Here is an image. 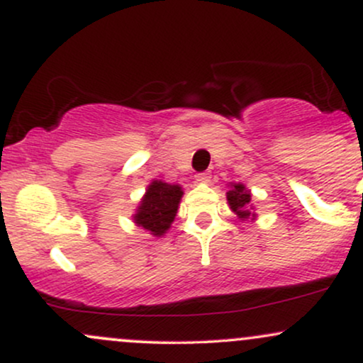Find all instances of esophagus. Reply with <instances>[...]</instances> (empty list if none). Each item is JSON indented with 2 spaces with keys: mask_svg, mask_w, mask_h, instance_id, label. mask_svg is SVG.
<instances>
[{
  "mask_svg": "<svg viewBox=\"0 0 363 363\" xmlns=\"http://www.w3.org/2000/svg\"><path fill=\"white\" fill-rule=\"evenodd\" d=\"M210 179H211V176L208 172H201L196 176V181H198L199 184H208V182H210Z\"/></svg>",
  "mask_w": 363,
  "mask_h": 363,
  "instance_id": "esophagus-1",
  "label": "esophagus"
}]
</instances>
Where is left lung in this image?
Masks as SVG:
<instances>
[{"label":"left lung","instance_id":"obj_1","mask_svg":"<svg viewBox=\"0 0 363 363\" xmlns=\"http://www.w3.org/2000/svg\"><path fill=\"white\" fill-rule=\"evenodd\" d=\"M227 201L230 205L232 211L239 216V218L247 220L256 218V213L252 211L251 205V193L245 189L244 184H230V191L227 193Z\"/></svg>","mask_w":363,"mask_h":363}]
</instances>
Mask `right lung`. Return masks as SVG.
<instances>
[{
    "instance_id": "1",
    "label": "right lung",
    "mask_w": 363,
    "mask_h": 363,
    "mask_svg": "<svg viewBox=\"0 0 363 363\" xmlns=\"http://www.w3.org/2000/svg\"><path fill=\"white\" fill-rule=\"evenodd\" d=\"M182 194L184 191L181 186L153 181L140 201L133 220L138 227H143L152 235H164L176 218Z\"/></svg>"
}]
</instances>
